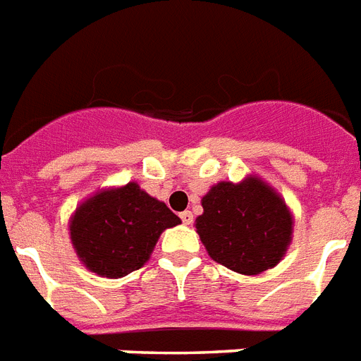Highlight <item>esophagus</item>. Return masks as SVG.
<instances>
[{
    "label": "esophagus",
    "instance_id": "34e87169",
    "mask_svg": "<svg viewBox=\"0 0 361 361\" xmlns=\"http://www.w3.org/2000/svg\"><path fill=\"white\" fill-rule=\"evenodd\" d=\"M180 217H181V221H183V225H191L192 224V214L189 210L181 212Z\"/></svg>",
    "mask_w": 361,
    "mask_h": 361
}]
</instances>
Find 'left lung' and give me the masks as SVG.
<instances>
[{
  "label": "left lung",
  "mask_w": 361,
  "mask_h": 361,
  "mask_svg": "<svg viewBox=\"0 0 361 361\" xmlns=\"http://www.w3.org/2000/svg\"><path fill=\"white\" fill-rule=\"evenodd\" d=\"M195 229L206 252L238 274L276 267L293 238V214L274 187L257 176L219 181L202 197Z\"/></svg>",
  "instance_id": "1"
}]
</instances>
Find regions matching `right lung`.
Returning a JSON list of instances; mask_svg holds the SVG:
<instances>
[{"instance_id":"add662e5","label":"right lung","mask_w":361,"mask_h":361,"mask_svg":"<svg viewBox=\"0 0 361 361\" xmlns=\"http://www.w3.org/2000/svg\"><path fill=\"white\" fill-rule=\"evenodd\" d=\"M180 224L164 202L128 181L98 189L77 206L70 217V240L90 272L123 279L149 261L162 231Z\"/></svg>"}]
</instances>
